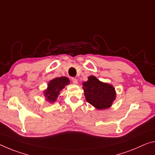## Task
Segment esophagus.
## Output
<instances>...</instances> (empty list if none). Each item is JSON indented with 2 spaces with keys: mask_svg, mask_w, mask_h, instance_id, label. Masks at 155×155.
<instances>
[{
  "mask_svg": "<svg viewBox=\"0 0 155 155\" xmlns=\"http://www.w3.org/2000/svg\"><path fill=\"white\" fill-rule=\"evenodd\" d=\"M72 82L74 83V84H77L78 83V80L76 78H72Z\"/></svg>",
  "mask_w": 155,
  "mask_h": 155,
  "instance_id": "esophagus-1",
  "label": "esophagus"
}]
</instances>
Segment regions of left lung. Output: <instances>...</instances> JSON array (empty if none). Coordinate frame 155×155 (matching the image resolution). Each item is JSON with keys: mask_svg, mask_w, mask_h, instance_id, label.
I'll list each match as a JSON object with an SVG mask.
<instances>
[{"mask_svg": "<svg viewBox=\"0 0 155 155\" xmlns=\"http://www.w3.org/2000/svg\"><path fill=\"white\" fill-rule=\"evenodd\" d=\"M83 85L84 94L89 104L99 110L111 106L116 97L112 85L101 82L94 76L88 77V81L83 83Z\"/></svg>", "mask_w": 155, "mask_h": 155, "instance_id": "1", "label": "left lung"}]
</instances>
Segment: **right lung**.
<instances>
[{
	"mask_svg": "<svg viewBox=\"0 0 155 155\" xmlns=\"http://www.w3.org/2000/svg\"><path fill=\"white\" fill-rule=\"evenodd\" d=\"M70 80L65 77H61L54 78L48 83V87L45 90V95L47 100L50 102H54L60 91L65 87L66 85L69 84Z\"/></svg>",
	"mask_w": 155,
	"mask_h": 155,
	"instance_id": "add662e5",
	"label": "right lung"
}]
</instances>
